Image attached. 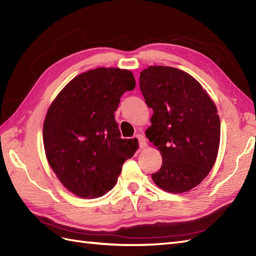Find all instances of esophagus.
I'll use <instances>...</instances> for the list:
<instances>
[{"label": "esophagus", "mask_w": 256, "mask_h": 256, "mask_svg": "<svg viewBox=\"0 0 256 256\" xmlns=\"http://www.w3.org/2000/svg\"><path fill=\"white\" fill-rule=\"evenodd\" d=\"M136 138L138 140L140 149H145V148H147V142H146L145 136L142 135V134H138V135H136Z\"/></svg>", "instance_id": "34e87169"}]
</instances>
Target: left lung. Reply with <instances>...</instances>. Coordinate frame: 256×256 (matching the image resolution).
<instances>
[{
	"mask_svg": "<svg viewBox=\"0 0 256 256\" xmlns=\"http://www.w3.org/2000/svg\"><path fill=\"white\" fill-rule=\"evenodd\" d=\"M140 88L154 110L146 137L162 156L154 184L171 194L192 190L218 158L220 121L214 102L194 76L168 66L144 69Z\"/></svg>",
	"mask_w": 256,
	"mask_h": 256,
	"instance_id": "8db88e82",
	"label": "left lung"
}]
</instances>
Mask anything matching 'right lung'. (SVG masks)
I'll return each mask as SVG.
<instances>
[{
	"label": "right lung",
	"mask_w": 256,
	"mask_h": 256,
	"mask_svg": "<svg viewBox=\"0 0 256 256\" xmlns=\"http://www.w3.org/2000/svg\"><path fill=\"white\" fill-rule=\"evenodd\" d=\"M136 85L132 72L96 68L76 76L56 96L43 124L45 154L57 178L83 199L106 194L116 184L137 140H122L114 111Z\"/></svg>",
	"instance_id": "add662e5"
}]
</instances>
